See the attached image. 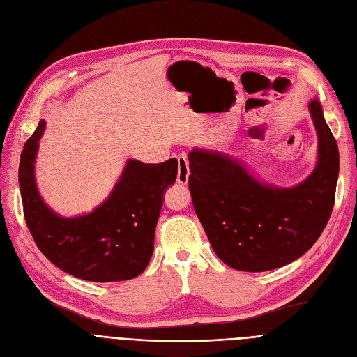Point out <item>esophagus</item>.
I'll return each instance as SVG.
<instances>
[{
  "label": "esophagus",
  "mask_w": 357,
  "mask_h": 357,
  "mask_svg": "<svg viewBox=\"0 0 357 357\" xmlns=\"http://www.w3.org/2000/svg\"><path fill=\"white\" fill-rule=\"evenodd\" d=\"M190 176V167H188V160L185 155H179L178 157V176L176 182L181 183V185H185L188 182Z\"/></svg>",
  "instance_id": "obj_1"
}]
</instances>
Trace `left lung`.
Returning a JSON list of instances; mask_svg holds the SVG:
<instances>
[{"label":"left lung","instance_id":"1","mask_svg":"<svg viewBox=\"0 0 357 357\" xmlns=\"http://www.w3.org/2000/svg\"><path fill=\"white\" fill-rule=\"evenodd\" d=\"M319 136L314 172L294 188L258 182L228 155L194 149L188 188L215 254L241 271L286 266L312 248L329 221L340 170L338 145L319 100L310 102Z\"/></svg>","mask_w":357,"mask_h":357}]
</instances>
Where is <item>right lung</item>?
Returning <instances> with one entry per match:
<instances>
[{
  "label": "right lung",
  "instance_id": "obj_1",
  "mask_svg": "<svg viewBox=\"0 0 357 357\" xmlns=\"http://www.w3.org/2000/svg\"><path fill=\"white\" fill-rule=\"evenodd\" d=\"M41 120L24 145L19 185L24 215L43 255L74 278L120 282L139 275L154 250L155 225L163 192L176 179L178 160L145 165L130 160L107 202L84 216L62 218L41 200L33 179Z\"/></svg>",
  "mask_w": 357,
  "mask_h": 357
}]
</instances>
